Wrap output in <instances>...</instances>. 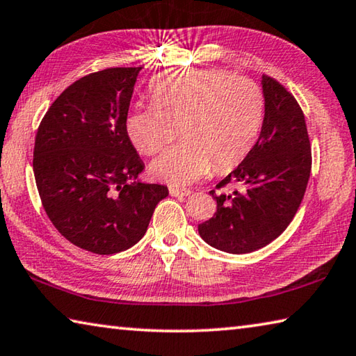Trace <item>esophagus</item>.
Listing matches in <instances>:
<instances>
[{"label": "esophagus", "mask_w": 356, "mask_h": 356, "mask_svg": "<svg viewBox=\"0 0 356 356\" xmlns=\"http://www.w3.org/2000/svg\"><path fill=\"white\" fill-rule=\"evenodd\" d=\"M170 195L176 196V197H184V196H190L191 191L186 190V188H174V186H171Z\"/></svg>", "instance_id": "1"}]
</instances>
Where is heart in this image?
Instances as JSON below:
<instances>
[{
  "label": "heart",
  "instance_id": "b5f03b06",
  "mask_svg": "<svg viewBox=\"0 0 356 356\" xmlns=\"http://www.w3.org/2000/svg\"><path fill=\"white\" fill-rule=\"evenodd\" d=\"M150 105L125 118V130L144 155L166 147L179 134L184 141L165 150L150 165L155 179L188 185L210 170L237 166L254 146L264 119L261 88L226 70L180 69L155 76Z\"/></svg>",
  "mask_w": 356,
  "mask_h": 356
}]
</instances>
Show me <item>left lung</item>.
<instances>
[{
    "instance_id": "8db88e82",
    "label": "left lung",
    "mask_w": 356,
    "mask_h": 356,
    "mask_svg": "<svg viewBox=\"0 0 356 356\" xmlns=\"http://www.w3.org/2000/svg\"><path fill=\"white\" fill-rule=\"evenodd\" d=\"M265 114L261 135L242 163L210 191L212 218L197 226L216 250L245 254L264 248L291 225L303 201L311 174V144L298 102L275 78L262 75Z\"/></svg>"
}]
</instances>
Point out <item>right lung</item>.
<instances>
[{"mask_svg": "<svg viewBox=\"0 0 356 356\" xmlns=\"http://www.w3.org/2000/svg\"><path fill=\"white\" fill-rule=\"evenodd\" d=\"M143 67H111L72 83L48 108L33 170L48 218L78 248L114 254L140 242L168 186L143 184L125 130Z\"/></svg>", "mask_w": 356, "mask_h": 356, "instance_id": "1", "label": "right lung"}]
</instances>
